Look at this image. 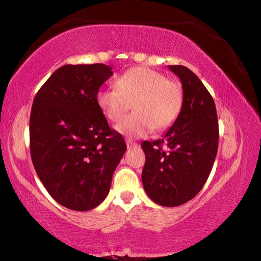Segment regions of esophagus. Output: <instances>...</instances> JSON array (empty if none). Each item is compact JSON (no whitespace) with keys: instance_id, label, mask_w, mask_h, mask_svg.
Listing matches in <instances>:
<instances>
[{"instance_id":"1","label":"esophagus","mask_w":261,"mask_h":261,"mask_svg":"<svg viewBox=\"0 0 261 261\" xmlns=\"http://www.w3.org/2000/svg\"><path fill=\"white\" fill-rule=\"evenodd\" d=\"M135 145H137L134 140H131V139H126V146L127 147H132V146H135Z\"/></svg>"}]
</instances>
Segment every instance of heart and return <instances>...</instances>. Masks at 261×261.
Returning a JSON list of instances; mask_svg holds the SVG:
<instances>
[{
  "mask_svg": "<svg viewBox=\"0 0 261 261\" xmlns=\"http://www.w3.org/2000/svg\"><path fill=\"white\" fill-rule=\"evenodd\" d=\"M96 102L112 122L121 121L132 105L135 113L118 123L116 130L130 138H140L153 129L162 131L174 124L183 107V92L177 82L138 67L118 77L115 88H101Z\"/></svg>",
  "mask_w": 261,
  "mask_h": 261,
  "instance_id": "1",
  "label": "heart"
}]
</instances>
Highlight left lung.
Returning a JSON list of instances; mask_svg holds the SVG:
<instances>
[{
  "label": "left lung",
  "mask_w": 261,
  "mask_h": 261,
  "mask_svg": "<svg viewBox=\"0 0 261 261\" xmlns=\"http://www.w3.org/2000/svg\"><path fill=\"white\" fill-rule=\"evenodd\" d=\"M183 88V107L161 139L141 143L146 155L141 180L156 204L183 205L199 193L218 153L219 123L214 100L204 84L183 65H169Z\"/></svg>",
  "instance_id": "1"
}]
</instances>
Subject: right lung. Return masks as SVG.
<instances>
[{
    "label": "right lung",
    "instance_id": "1",
    "mask_svg": "<svg viewBox=\"0 0 261 261\" xmlns=\"http://www.w3.org/2000/svg\"><path fill=\"white\" fill-rule=\"evenodd\" d=\"M101 63L63 65L43 84L30 116V149L41 183L60 205L90 211L105 200L126 144L96 102L112 76Z\"/></svg>",
    "mask_w": 261,
    "mask_h": 261
}]
</instances>
